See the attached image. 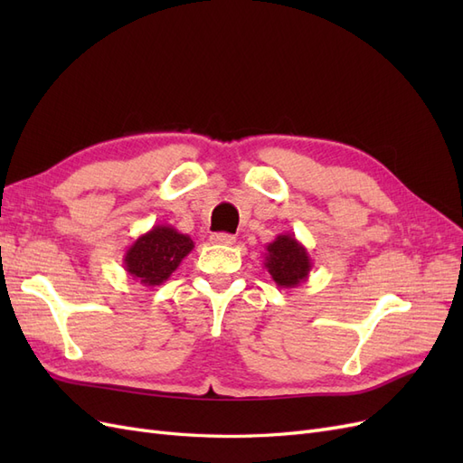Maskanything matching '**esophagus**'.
Returning <instances> with one entry per match:
<instances>
[{"instance_id":"1","label":"esophagus","mask_w":463,"mask_h":463,"mask_svg":"<svg viewBox=\"0 0 463 463\" xmlns=\"http://www.w3.org/2000/svg\"><path fill=\"white\" fill-rule=\"evenodd\" d=\"M210 241H213L214 245H233L235 237L230 233H214V235H210Z\"/></svg>"}]
</instances>
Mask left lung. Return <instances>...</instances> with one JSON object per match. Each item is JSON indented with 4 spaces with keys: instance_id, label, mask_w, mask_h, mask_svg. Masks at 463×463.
I'll use <instances>...</instances> for the list:
<instances>
[{
    "instance_id": "left-lung-1",
    "label": "left lung",
    "mask_w": 463,
    "mask_h": 463,
    "mask_svg": "<svg viewBox=\"0 0 463 463\" xmlns=\"http://www.w3.org/2000/svg\"><path fill=\"white\" fill-rule=\"evenodd\" d=\"M264 269L269 270L276 286L289 289L309 279L313 262L305 245L296 240V235L279 233L272 243L266 245Z\"/></svg>"
}]
</instances>
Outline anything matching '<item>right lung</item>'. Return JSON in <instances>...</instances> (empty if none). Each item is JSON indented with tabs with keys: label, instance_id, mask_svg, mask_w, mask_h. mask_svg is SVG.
Here are the masks:
<instances>
[{
	"label": "right lung",
	"instance_id": "right-lung-1",
	"mask_svg": "<svg viewBox=\"0 0 463 463\" xmlns=\"http://www.w3.org/2000/svg\"><path fill=\"white\" fill-rule=\"evenodd\" d=\"M193 247L194 243L187 233L165 223H156L146 233L138 235L125 250L123 269L135 282L146 288L160 286L177 270Z\"/></svg>",
	"mask_w": 463,
	"mask_h": 463
}]
</instances>
